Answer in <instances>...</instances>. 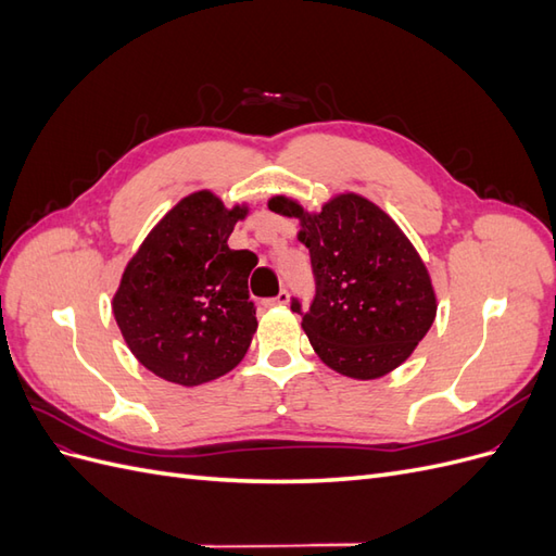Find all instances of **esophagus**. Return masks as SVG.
<instances>
[{
    "mask_svg": "<svg viewBox=\"0 0 556 556\" xmlns=\"http://www.w3.org/2000/svg\"><path fill=\"white\" fill-rule=\"evenodd\" d=\"M285 304H290V294L285 292V290H280L274 299H266L264 301V306H285Z\"/></svg>",
    "mask_w": 556,
    "mask_h": 556,
    "instance_id": "esophagus-1",
    "label": "esophagus"
}]
</instances>
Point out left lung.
<instances>
[{"label": "left lung", "mask_w": 556, "mask_h": 556, "mask_svg": "<svg viewBox=\"0 0 556 556\" xmlns=\"http://www.w3.org/2000/svg\"><path fill=\"white\" fill-rule=\"evenodd\" d=\"M268 208L296 217L317 292L304 327L315 355L355 380L382 378L406 362L431 329L439 299L427 264L371 199L339 192L319 211L276 194ZM292 311L301 313L299 301Z\"/></svg>", "instance_id": "left-lung-1"}]
</instances>
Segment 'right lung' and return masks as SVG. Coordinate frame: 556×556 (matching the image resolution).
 I'll list each match as a JSON object with an SVG mask.
<instances>
[{"label": "right lung", "mask_w": 556, "mask_h": 556, "mask_svg": "<svg viewBox=\"0 0 556 556\" xmlns=\"http://www.w3.org/2000/svg\"><path fill=\"white\" fill-rule=\"evenodd\" d=\"M248 204L227 208L211 190L182 197L150 229L113 294L131 355L150 374L194 387L229 374L250 348L257 317L248 301L255 252L227 245Z\"/></svg>", "instance_id": "obj_1"}]
</instances>
